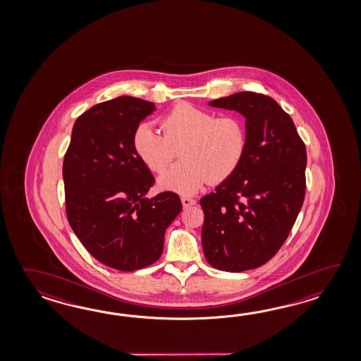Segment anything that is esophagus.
Wrapping results in <instances>:
<instances>
[{
	"mask_svg": "<svg viewBox=\"0 0 361 361\" xmlns=\"http://www.w3.org/2000/svg\"><path fill=\"white\" fill-rule=\"evenodd\" d=\"M182 205L183 207H190L196 204V200L191 199V197H182Z\"/></svg>",
	"mask_w": 361,
	"mask_h": 361,
	"instance_id": "1",
	"label": "esophagus"
}]
</instances>
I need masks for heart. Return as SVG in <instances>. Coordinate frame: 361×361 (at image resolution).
Segmentation results:
<instances>
[{
	"mask_svg": "<svg viewBox=\"0 0 361 361\" xmlns=\"http://www.w3.org/2000/svg\"><path fill=\"white\" fill-rule=\"evenodd\" d=\"M164 135L151 123H140L133 148L140 162L154 173L168 168L174 147L184 145V161L159 178L164 191L190 196L210 180L223 182L238 169L246 151V129L236 116H216L190 103H179L161 118Z\"/></svg>",
	"mask_w": 361,
	"mask_h": 361,
	"instance_id": "1",
	"label": "heart"
}]
</instances>
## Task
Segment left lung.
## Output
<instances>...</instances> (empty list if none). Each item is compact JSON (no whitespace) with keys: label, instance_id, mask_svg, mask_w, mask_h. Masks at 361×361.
<instances>
[{"label":"left lung","instance_id":"1","mask_svg":"<svg viewBox=\"0 0 361 361\" xmlns=\"http://www.w3.org/2000/svg\"><path fill=\"white\" fill-rule=\"evenodd\" d=\"M207 104L245 117L246 151L238 169L200 200L204 255L221 271L257 269L277 253L300 213L306 147L290 116L269 97L240 92Z\"/></svg>","mask_w":361,"mask_h":361}]
</instances>
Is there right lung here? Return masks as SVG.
<instances>
[{
	"mask_svg": "<svg viewBox=\"0 0 361 361\" xmlns=\"http://www.w3.org/2000/svg\"><path fill=\"white\" fill-rule=\"evenodd\" d=\"M154 102L123 95L75 121L63 164L67 218L95 259L118 271L143 269L161 257L164 236L182 202L174 192L147 197L154 179L133 148Z\"/></svg>",
	"mask_w": 361,
	"mask_h": 361,
	"instance_id": "1",
	"label": "right lung"
}]
</instances>
